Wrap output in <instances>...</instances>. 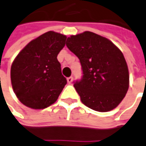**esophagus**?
Returning a JSON list of instances; mask_svg holds the SVG:
<instances>
[{
    "instance_id": "obj_1",
    "label": "esophagus",
    "mask_w": 146,
    "mask_h": 146,
    "mask_svg": "<svg viewBox=\"0 0 146 146\" xmlns=\"http://www.w3.org/2000/svg\"><path fill=\"white\" fill-rule=\"evenodd\" d=\"M67 83H69V84H71L72 83V81H73V77H69V78H67Z\"/></svg>"
}]
</instances>
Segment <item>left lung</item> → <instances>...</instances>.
I'll return each instance as SVG.
<instances>
[{"instance_id":"8db88e82","label":"left lung","mask_w":146,"mask_h":146,"mask_svg":"<svg viewBox=\"0 0 146 146\" xmlns=\"http://www.w3.org/2000/svg\"><path fill=\"white\" fill-rule=\"evenodd\" d=\"M67 47L80 60L83 79L74 84L83 104L98 112L116 108L129 86L127 63L115 44L86 31L67 38Z\"/></svg>"}]
</instances>
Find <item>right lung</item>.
Wrapping results in <instances>:
<instances>
[{"mask_svg":"<svg viewBox=\"0 0 146 146\" xmlns=\"http://www.w3.org/2000/svg\"><path fill=\"white\" fill-rule=\"evenodd\" d=\"M67 36L49 31L30 41L11 66V83L21 103L34 110L47 108L56 102L67 84L57 60Z\"/></svg>","mask_w":146,"mask_h":146,"instance_id":"1","label":"right lung"}]
</instances>
